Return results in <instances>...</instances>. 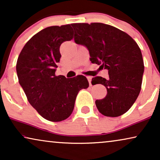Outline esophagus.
I'll use <instances>...</instances> for the list:
<instances>
[{
	"label": "esophagus",
	"mask_w": 160,
	"mask_h": 160,
	"mask_svg": "<svg viewBox=\"0 0 160 160\" xmlns=\"http://www.w3.org/2000/svg\"><path fill=\"white\" fill-rule=\"evenodd\" d=\"M87 80H88V82H89V85H92V83H91V82H92V76H87Z\"/></svg>",
	"instance_id": "34e87169"
}]
</instances>
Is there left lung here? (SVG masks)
I'll return each mask as SVG.
<instances>
[{
    "label": "left lung",
    "instance_id": "left-lung-1",
    "mask_svg": "<svg viewBox=\"0 0 160 160\" xmlns=\"http://www.w3.org/2000/svg\"><path fill=\"white\" fill-rule=\"evenodd\" d=\"M74 41L89 50L90 61L108 71L106 79L96 76L92 84H101L107 95L97 100L96 106L102 115L117 117L131 108L141 89L144 64L138 45L128 33L106 24H71Z\"/></svg>",
    "mask_w": 160,
    "mask_h": 160
}]
</instances>
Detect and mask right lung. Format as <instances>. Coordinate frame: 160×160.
I'll return each instance as SVG.
<instances>
[{
    "instance_id": "1",
    "label": "right lung",
    "mask_w": 160,
    "mask_h": 160,
    "mask_svg": "<svg viewBox=\"0 0 160 160\" xmlns=\"http://www.w3.org/2000/svg\"><path fill=\"white\" fill-rule=\"evenodd\" d=\"M71 25L51 26L34 35L24 46L17 59L19 83L28 102L41 117L61 122L73 112L78 92L89 87L87 78L56 76L62 43L73 38Z\"/></svg>"
}]
</instances>
